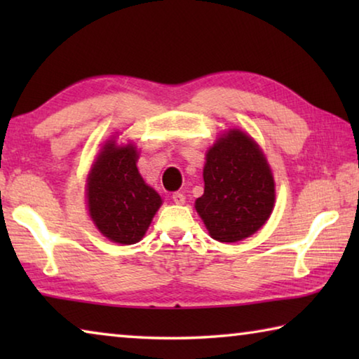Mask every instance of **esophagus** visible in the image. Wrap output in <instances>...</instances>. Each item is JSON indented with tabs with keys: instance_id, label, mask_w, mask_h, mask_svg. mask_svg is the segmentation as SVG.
Masks as SVG:
<instances>
[{
	"instance_id": "34e87169",
	"label": "esophagus",
	"mask_w": 359,
	"mask_h": 359,
	"mask_svg": "<svg viewBox=\"0 0 359 359\" xmlns=\"http://www.w3.org/2000/svg\"><path fill=\"white\" fill-rule=\"evenodd\" d=\"M172 201H174L175 204H184V203H185V196H184V193H180V191H175V193H172Z\"/></svg>"
}]
</instances>
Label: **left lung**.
Listing matches in <instances>:
<instances>
[{"mask_svg":"<svg viewBox=\"0 0 359 359\" xmlns=\"http://www.w3.org/2000/svg\"><path fill=\"white\" fill-rule=\"evenodd\" d=\"M204 194L198 214L212 238L238 242L263 226L274 208V179L263 151L252 137L231 130L209 150Z\"/></svg>","mask_w":359,"mask_h":359,"instance_id":"left-lung-1","label":"left lung"}]
</instances>
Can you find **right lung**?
I'll list each match as a JSON object with an SVG mask.
<instances>
[{
    "mask_svg": "<svg viewBox=\"0 0 359 359\" xmlns=\"http://www.w3.org/2000/svg\"><path fill=\"white\" fill-rule=\"evenodd\" d=\"M133 145L117 147L107 142L88 174V210L102 234L117 244H136L142 239L161 198L145 184L136 168Z\"/></svg>",
    "mask_w": 359,
    "mask_h": 359,
    "instance_id": "add662e5",
    "label": "right lung"
}]
</instances>
